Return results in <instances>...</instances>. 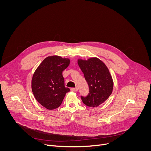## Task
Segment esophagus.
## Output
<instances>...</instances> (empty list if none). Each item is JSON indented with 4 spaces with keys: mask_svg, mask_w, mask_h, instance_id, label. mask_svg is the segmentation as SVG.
I'll return each mask as SVG.
<instances>
[{
    "mask_svg": "<svg viewBox=\"0 0 151 151\" xmlns=\"http://www.w3.org/2000/svg\"><path fill=\"white\" fill-rule=\"evenodd\" d=\"M70 90H71L72 91H77L78 89L77 87H76V88H72Z\"/></svg>",
    "mask_w": 151,
    "mask_h": 151,
    "instance_id": "1",
    "label": "esophagus"
}]
</instances>
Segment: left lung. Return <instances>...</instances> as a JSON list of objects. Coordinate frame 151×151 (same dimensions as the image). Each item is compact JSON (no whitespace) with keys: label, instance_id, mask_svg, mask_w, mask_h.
Wrapping results in <instances>:
<instances>
[{"label":"left lung","instance_id":"obj_1","mask_svg":"<svg viewBox=\"0 0 151 151\" xmlns=\"http://www.w3.org/2000/svg\"><path fill=\"white\" fill-rule=\"evenodd\" d=\"M78 64L89 87L88 94L86 97L82 96L81 99L86 106L97 107L112 94L114 83L109 71L97 58L78 60Z\"/></svg>","mask_w":151,"mask_h":151}]
</instances>
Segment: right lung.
I'll return each instance as SVG.
<instances>
[{
    "label": "right lung",
    "mask_w": 151,
    "mask_h": 151,
    "mask_svg": "<svg viewBox=\"0 0 151 151\" xmlns=\"http://www.w3.org/2000/svg\"><path fill=\"white\" fill-rule=\"evenodd\" d=\"M70 60L54 55L44 60L35 72L32 89L36 100L45 108L58 107L66 94L70 91L64 86L63 71L69 65Z\"/></svg>",
    "instance_id": "add662e5"
}]
</instances>
